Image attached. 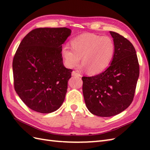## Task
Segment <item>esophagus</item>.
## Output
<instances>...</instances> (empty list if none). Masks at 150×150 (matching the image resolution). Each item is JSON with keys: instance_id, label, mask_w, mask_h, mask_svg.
Listing matches in <instances>:
<instances>
[{"instance_id": "34e87169", "label": "esophagus", "mask_w": 150, "mask_h": 150, "mask_svg": "<svg viewBox=\"0 0 150 150\" xmlns=\"http://www.w3.org/2000/svg\"><path fill=\"white\" fill-rule=\"evenodd\" d=\"M71 75L73 76H81V75L79 74V73H77V71H73L72 73H71Z\"/></svg>"}]
</instances>
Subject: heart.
I'll return each instance as SVG.
<instances>
[{
	"instance_id": "heart-1",
	"label": "heart",
	"mask_w": 150,
	"mask_h": 150,
	"mask_svg": "<svg viewBox=\"0 0 150 150\" xmlns=\"http://www.w3.org/2000/svg\"><path fill=\"white\" fill-rule=\"evenodd\" d=\"M71 47L63 46L61 54L68 68L77 66L81 58L82 68L90 73L103 71L112 60L115 46L110 37L90 34L76 37L71 41Z\"/></svg>"
}]
</instances>
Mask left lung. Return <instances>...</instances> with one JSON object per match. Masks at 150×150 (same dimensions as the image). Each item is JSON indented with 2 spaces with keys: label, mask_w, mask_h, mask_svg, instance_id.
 Listing matches in <instances>:
<instances>
[{
  "label": "left lung",
  "mask_w": 150,
  "mask_h": 150,
  "mask_svg": "<svg viewBox=\"0 0 150 150\" xmlns=\"http://www.w3.org/2000/svg\"><path fill=\"white\" fill-rule=\"evenodd\" d=\"M115 46L110 66L99 74L82 77V92L87 108L95 115H116L133 100L139 76L134 46L125 37L110 31Z\"/></svg>",
  "instance_id": "left-lung-1"
}]
</instances>
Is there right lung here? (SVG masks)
Instances as JSON below:
<instances>
[{"label":"right lung","instance_id":"right-lung-1","mask_svg":"<svg viewBox=\"0 0 150 150\" xmlns=\"http://www.w3.org/2000/svg\"><path fill=\"white\" fill-rule=\"evenodd\" d=\"M71 33L67 28H36L19 44L13 60L14 88L33 111L52 113L64 100L72 69L64 66L61 50Z\"/></svg>","mask_w":150,"mask_h":150}]
</instances>
